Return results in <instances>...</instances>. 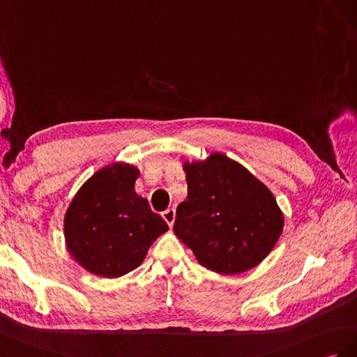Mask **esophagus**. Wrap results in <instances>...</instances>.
<instances>
[{
	"label": "esophagus",
	"instance_id": "esophagus-1",
	"mask_svg": "<svg viewBox=\"0 0 357 357\" xmlns=\"http://www.w3.org/2000/svg\"><path fill=\"white\" fill-rule=\"evenodd\" d=\"M162 218H165V221L169 224V226L172 227L173 226V222H175V218H176V215H175V209H167V211H165L162 212Z\"/></svg>",
	"mask_w": 357,
	"mask_h": 357
}]
</instances>
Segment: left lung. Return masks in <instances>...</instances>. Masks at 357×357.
<instances>
[{
  "label": "left lung",
  "instance_id": "left-lung-1",
  "mask_svg": "<svg viewBox=\"0 0 357 357\" xmlns=\"http://www.w3.org/2000/svg\"><path fill=\"white\" fill-rule=\"evenodd\" d=\"M187 200L176 208V238L203 268L236 275L256 268L273 250L284 213L272 191L220 152L182 162Z\"/></svg>",
  "mask_w": 357,
  "mask_h": 357
}]
</instances>
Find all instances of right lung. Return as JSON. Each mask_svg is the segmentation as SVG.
Masks as SVG:
<instances>
[{
    "label": "right lung",
    "mask_w": 357,
    "mask_h": 357,
    "mask_svg": "<svg viewBox=\"0 0 357 357\" xmlns=\"http://www.w3.org/2000/svg\"><path fill=\"white\" fill-rule=\"evenodd\" d=\"M139 175L133 165L112 162L86 179L71 199L64 215L66 247L89 273L118 278L131 272L169 230L135 191Z\"/></svg>",
    "instance_id": "1"
}]
</instances>
